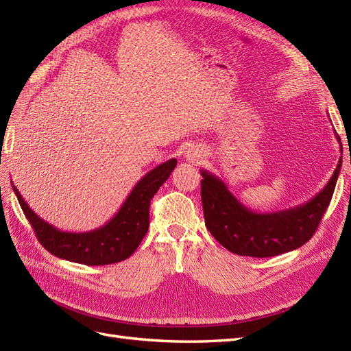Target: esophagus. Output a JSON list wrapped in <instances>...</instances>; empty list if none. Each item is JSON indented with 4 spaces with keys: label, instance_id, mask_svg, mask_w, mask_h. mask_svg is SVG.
<instances>
[{
    "label": "esophagus",
    "instance_id": "34e87169",
    "mask_svg": "<svg viewBox=\"0 0 351 351\" xmlns=\"http://www.w3.org/2000/svg\"><path fill=\"white\" fill-rule=\"evenodd\" d=\"M204 152H202L200 149H195V147H192V149H189L187 152H186V158H187V161H190V162H193V164H199L202 159H204Z\"/></svg>",
    "mask_w": 351,
    "mask_h": 351
}]
</instances>
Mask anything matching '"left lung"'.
Masks as SVG:
<instances>
[{
	"mask_svg": "<svg viewBox=\"0 0 351 351\" xmlns=\"http://www.w3.org/2000/svg\"><path fill=\"white\" fill-rule=\"evenodd\" d=\"M341 162L339 158L329 182L311 200L267 214L244 206L219 177L202 169L200 196L205 226L219 244L240 256L269 258L299 249L319 226L334 195Z\"/></svg>",
	"mask_w": 351,
	"mask_h": 351,
	"instance_id": "8db88e82",
	"label": "left lung"
}]
</instances>
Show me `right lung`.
Returning <instances> with one entry per match:
<instances>
[{
    "mask_svg": "<svg viewBox=\"0 0 351 351\" xmlns=\"http://www.w3.org/2000/svg\"><path fill=\"white\" fill-rule=\"evenodd\" d=\"M177 165L171 158L159 164L136 183L119 212L99 228L83 232L61 231L36 215L14 184L13 190L39 243L51 254L70 262L99 267L132 256L149 228L151 199Z\"/></svg>",
    "mask_w": 351,
    "mask_h": 351,
    "instance_id": "right-lung-1",
    "label": "right lung"
}]
</instances>
